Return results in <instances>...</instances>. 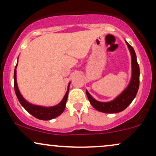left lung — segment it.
I'll return each instance as SVG.
<instances>
[{
  "label": "left lung",
  "mask_w": 156,
  "mask_h": 156,
  "mask_svg": "<svg viewBox=\"0 0 156 156\" xmlns=\"http://www.w3.org/2000/svg\"><path fill=\"white\" fill-rule=\"evenodd\" d=\"M132 57V77L128 86L110 102H99L94 99L86 90V95L90 103L99 112L105 113H117L124 110L132 103L136 97L140 86V67L136 61V56L134 48L126 41Z\"/></svg>",
  "instance_id": "1"
}]
</instances>
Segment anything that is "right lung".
<instances>
[{"instance_id":"add662e5","label":"right lung","mask_w":156,"mask_h":156,"mask_svg":"<svg viewBox=\"0 0 156 156\" xmlns=\"http://www.w3.org/2000/svg\"><path fill=\"white\" fill-rule=\"evenodd\" d=\"M17 64H16V67H15L14 73V90L16 97H17L18 98L19 102H20V104L22 105V106L29 113H30L32 115L34 116L35 118L40 120H44V121H48V120L53 119L54 118L61 115L64 110H65V107H66V102L67 99V96H68L70 82L68 83L67 91L66 94H65V96H64L62 100L59 104L57 105H54L52 107L35 105L31 104V103L28 102L27 101L22 97L20 90H19L17 82H16V67H17Z\"/></svg>"}]
</instances>
